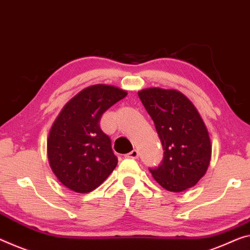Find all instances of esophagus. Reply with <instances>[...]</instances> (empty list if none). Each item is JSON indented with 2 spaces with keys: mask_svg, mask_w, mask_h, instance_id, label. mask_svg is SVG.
<instances>
[{
  "mask_svg": "<svg viewBox=\"0 0 250 250\" xmlns=\"http://www.w3.org/2000/svg\"><path fill=\"white\" fill-rule=\"evenodd\" d=\"M138 156H140V153H138L137 149H133L132 152L126 155V157H129V159H138Z\"/></svg>",
  "mask_w": 250,
  "mask_h": 250,
  "instance_id": "1",
  "label": "esophagus"
}]
</instances>
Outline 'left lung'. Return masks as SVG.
I'll use <instances>...</instances> for the list:
<instances>
[{
	"label": "left lung",
	"instance_id": "1",
	"mask_svg": "<svg viewBox=\"0 0 250 250\" xmlns=\"http://www.w3.org/2000/svg\"><path fill=\"white\" fill-rule=\"evenodd\" d=\"M142 104L154 122L163 146V160L149 168L164 189L182 192L206 174L211 159L208 130L189 99L174 89L147 88L138 91Z\"/></svg>",
	"mask_w": 250,
	"mask_h": 250
}]
</instances>
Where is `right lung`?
Returning a JSON list of instances; mask_svg holds the SVG:
<instances>
[{
    "instance_id": "add662e5",
    "label": "right lung",
    "mask_w": 250,
    "mask_h": 250,
    "mask_svg": "<svg viewBox=\"0 0 250 250\" xmlns=\"http://www.w3.org/2000/svg\"><path fill=\"white\" fill-rule=\"evenodd\" d=\"M127 93L94 85L69 101L50 129L48 159L59 181L78 193L95 190L117 165L110 138L99 122L103 114Z\"/></svg>"
}]
</instances>
